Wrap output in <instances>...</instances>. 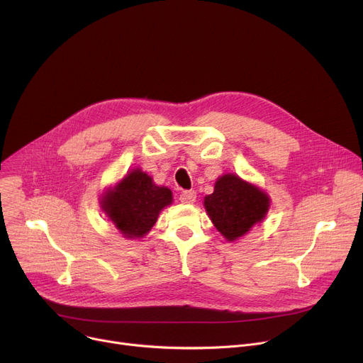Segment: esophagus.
<instances>
[{
	"instance_id": "obj_1",
	"label": "esophagus",
	"mask_w": 363,
	"mask_h": 363,
	"mask_svg": "<svg viewBox=\"0 0 363 363\" xmlns=\"http://www.w3.org/2000/svg\"><path fill=\"white\" fill-rule=\"evenodd\" d=\"M179 199L183 203H193L194 201H196V191H194V190H183L180 193Z\"/></svg>"
}]
</instances>
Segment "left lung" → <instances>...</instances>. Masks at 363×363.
<instances>
[{"instance_id": "8db88e82", "label": "left lung", "mask_w": 363, "mask_h": 363, "mask_svg": "<svg viewBox=\"0 0 363 363\" xmlns=\"http://www.w3.org/2000/svg\"><path fill=\"white\" fill-rule=\"evenodd\" d=\"M203 203L216 230L230 241L250 231L269 209L267 194L235 174L219 177Z\"/></svg>"}]
</instances>
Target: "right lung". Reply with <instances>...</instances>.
Masks as SVG:
<instances>
[{
	"label": "right lung",
	"instance_id": "add662e5",
	"mask_svg": "<svg viewBox=\"0 0 363 363\" xmlns=\"http://www.w3.org/2000/svg\"><path fill=\"white\" fill-rule=\"evenodd\" d=\"M173 201L172 190L160 187L141 170H133L103 199V208L128 238L143 237L157 222L160 211Z\"/></svg>",
	"mask_w": 363,
	"mask_h": 363
}]
</instances>
